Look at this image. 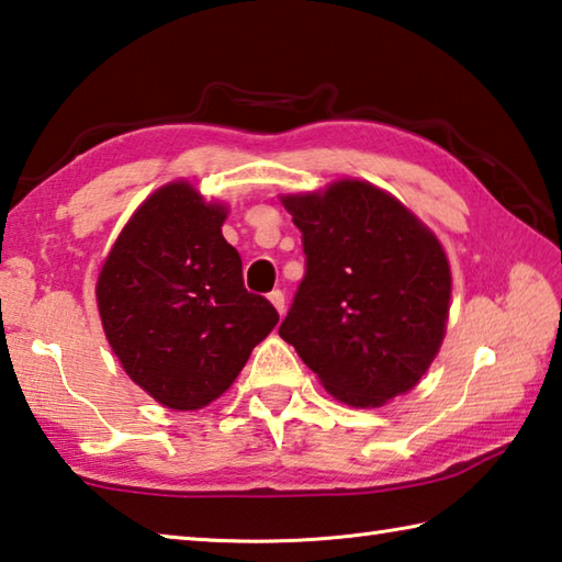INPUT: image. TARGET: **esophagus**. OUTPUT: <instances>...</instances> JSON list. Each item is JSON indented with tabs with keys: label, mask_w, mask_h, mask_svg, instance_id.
<instances>
[{
	"label": "esophagus",
	"mask_w": 562,
	"mask_h": 562,
	"mask_svg": "<svg viewBox=\"0 0 562 562\" xmlns=\"http://www.w3.org/2000/svg\"><path fill=\"white\" fill-rule=\"evenodd\" d=\"M268 297H270V302H272V307L278 310L280 314H284V292H282V290H272V292L268 294Z\"/></svg>",
	"instance_id": "esophagus-1"
}]
</instances>
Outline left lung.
I'll return each instance as SVG.
<instances>
[{"instance_id": "obj_1", "label": "left lung", "mask_w": 562, "mask_h": 562, "mask_svg": "<svg viewBox=\"0 0 562 562\" xmlns=\"http://www.w3.org/2000/svg\"><path fill=\"white\" fill-rule=\"evenodd\" d=\"M307 272L280 336L336 401L381 407L417 385L445 339L452 272L435 233L369 181L288 193Z\"/></svg>"}]
</instances>
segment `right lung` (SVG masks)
I'll list each match as a JSON object with an SVG mask.
<instances>
[{
	"instance_id": "1",
	"label": "right lung",
	"mask_w": 562,
	"mask_h": 562,
	"mask_svg": "<svg viewBox=\"0 0 562 562\" xmlns=\"http://www.w3.org/2000/svg\"><path fill=\"white\" fill-rule=\"evenodd\" d=\"M226 213L189 181L167 183L132 213L98 278L112 353L171 411H199L226 393L280 322L243 284L240 255L221 233Z\"/></svg>"
}]
</instances>
